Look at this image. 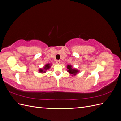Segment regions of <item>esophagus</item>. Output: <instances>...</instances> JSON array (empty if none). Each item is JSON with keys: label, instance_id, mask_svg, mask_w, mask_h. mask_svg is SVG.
<instances>
[{"label": "esophagus", "instance_id": "obj_1", "mask_svg": "<svg viewBox=\"0 0 121 121\" xmlns=\"http://www.w3.org/2000/svg\"><path fill=\"white\" fill-rule=\"evenodd\" d=\"M60 60H56V63L57 64H60Z\"/></svg>", "mask_w": 121, "mask_h": 121}]
</instances>
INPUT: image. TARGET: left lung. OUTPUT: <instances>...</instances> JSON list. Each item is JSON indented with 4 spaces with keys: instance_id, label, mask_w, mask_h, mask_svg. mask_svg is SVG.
<instances>
[{
    "instance_id": "8db88e82",
    "label": "left lung",
    "mask_w": 121,
    "mask_h": 121,
    "mask_svg": "<svg viewBox=\"0 0 121 121\" xmlns=\"http://www.w3.org/2000/svg\"><path fill=\"white\" fill-rule=\"evenodd\" d=\"M67 68L68 69V72H69L72 75H76L77 73H78V70L75 69H73L72 67L70 65H68L67 66Z\"/></svg>"
}]
</instances>
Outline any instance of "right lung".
<instances>
[{
  "label": "right lung",
  "instance_id": "1",
  "mask_svg": "<svg viewBox=\"0 0 121 121\" xmlns=\"http://www.w3.org/2000/svg\"><path fill=\"white\" fill-rule=\"evenodd\" d=\"M50 68V64H46L45 67H44L43 69H39V72L40 73H45L46 71L47 70V69H48L49 68Z\"/></svg>",
  "mask_w": 121,
  "mask_h": 121
}]
</instances>
